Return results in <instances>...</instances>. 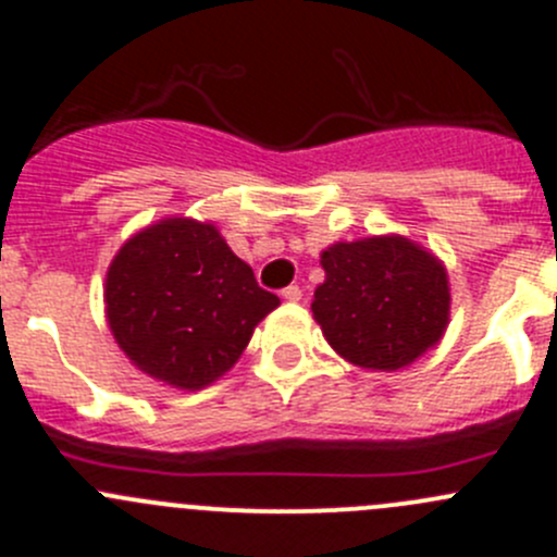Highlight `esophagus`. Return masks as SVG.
<instances>
[{
  "mask_svg": "<svg viewBox=\"0 0 557 557\" xmlns=\"http://www.w3.org/2000/svg\"><path fill=\"white\" fill-rule=\"evenodd\" d=\"M300 295H304V293H300L298 284H289V287H284V289H282V298H284V300H289V304H298Z\"/></svg>",
  "mask_w": 557,
  "mask_h": 557,
  "instance_id": "1",
  "label": "esophagus"
}]
</instances>
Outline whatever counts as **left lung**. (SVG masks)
Returning <instances> with one entry per match:
<instances>
[{"instance_id": "obj_1", "label": "left lung", "mask_w": 557, "mask_h": 557, "mask_svg": "<svg viewBox=\"0 0 557 557\" xmlns=\"http://www.w3.org/2000/svg\"><path fill=\"white\" fill-rule=\"evenodd\" d=\"M325 282L311 311L322 336L352 367L396 372L437 347L451 320L441 259L405 235L338 240L320 253Z\"/></svg>"}]
</instances>
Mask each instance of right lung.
I'll return each instance as SVG.
<instances>
[{
  "label": "right lung",
  "instance_id": "obj_1",
  "mask_svg": "<svg viewBox=\"0 0 557 557\" xmlns=\"http://www.w3.org/2000/svg\"><path fill=\"white\" fill-rule=\"evenodd\" d=\"M106 322L131 363L177 391L230 372L278 306L219 226L172 215L120 246L106 270Z\"/></svg>",
  "mask_w": 557,
  "mask_h": 557
}]
</instances>
